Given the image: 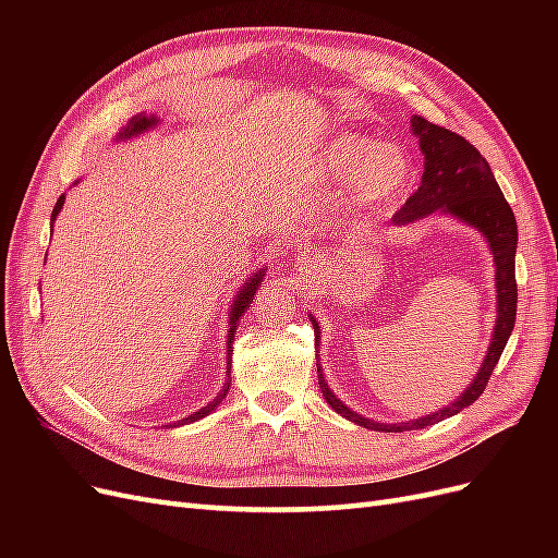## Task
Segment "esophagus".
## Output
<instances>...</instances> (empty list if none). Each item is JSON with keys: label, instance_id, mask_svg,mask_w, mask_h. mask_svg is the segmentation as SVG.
<instances>
[{"label": "esophagus", "instance_id": "1", "mask_svg": "<svg viewBox=\"0 0 558 558\" xmlns=\"http://www.w3.org/2000/svg\"><path fill=\"white\" fill-rule=\"evenodd\" d=\"M298 265H300V267H314V265H316V258H312V256L298 258Z\"/></svg>", "mask_w": 558, "mask_h": 558}]
</instances>
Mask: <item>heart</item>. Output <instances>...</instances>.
I'll return each mask as SVG.
<instances>
[{"instance_id":"heart-1","label":"heart","mask_w":558,"mask_h":558,"mask_svg":"<svg viewBox=\"0 0 558 558\" xmlns=\"http://www.w3.org/2000/svg\"><path fill=\"white\" fill-rule=\"evenodd\" d=\"M320 179L344 183V207L367 211L388 205L412 181V158L398 144H377L359 132H340L318 150Z\"/></svg>"}]
</instances>
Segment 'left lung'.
Instances as JSON below:
<instances>
[{"mask_svg": "<svg viewBox=\"0 0 558 558\" xmlns=\"http://www.w3.org/2000/svg\"><path fill=\"white\" fill-rule=\"evenodd\" d=\"M412 132L418 140V148L424 154V177H421V185L414 195L404 202L400 211L393 216V226H410L421 218H428L433 214H445L456 218L470 228L482 232V238L488 242V251H492L496 263V326L492 335V344H488L486 356L482 361L480 373L475 375L465 391L449 402L447 408L437 410L433 414L418 416L412 421H400V424H379L375 418H367L337 398L324 377L320 369V328L316 318L310 314V320L316 335V373H318V386L330 408L359 424L367 430H381V433H402L414 428H426L437 424V421L449 418L459 414L461 410L470 408L475 402L488 384V377L496 369V363L500 353L508 344L514 318H517V279H514V253H517V221L514 214L508 205V199L502 197L500 185L496 183V177L492 167L482 158L480 150L472 146L461 134L451 130H445L440 125L428 123L426 118L414 116L412 118Z\"/></svg>", "mask_w": 558, "mask_h": 558, "instance_id": "obj_1", "label": "left lung"}]
</instances>
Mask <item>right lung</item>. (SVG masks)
<instances>
[{
	"label": "right lung",
	"mask_w": 558,
	"mask_h": 558,
	"mask_svg": "<svg viewBox=\"0 0 558 558\" xmlns=\"http://www.w3.org/2000/svg\"><path fill=\"white\" fill-rule=\"evenodd\" d=\"M160 123V118L158 116H154V113H137V116H132L130 121H128V125L125 128H121L118 130V134H116V142H128V140H132V137H140L142 132H148V130H154L156 125ZM64 207V193L58 197V202H56V207H53V214H50V223H56V218H58V214H60V209ZM48 256V253H46ZM263 277H265V269L260 267L258 272H253L248 279H246V283L242 286V289L238 291V295H234V300H232V305H230V312H228V365H226V384H223V388L221 391L216 393V398L214 400H209L205 408H199L197 412H193V414H189L185 418H179V421H174V424H170V426H162V428H177V426H185V424H193V421H199V418H205V416H209L218 404L223 402V398L228 396V388H230V363H232V359H230V351H232V342H234V335H238V326H240V318L244 316V312L251 307V302H253V295H256V291H258V286H260V281H263Z\"/></svg>",
	"instance_id": "obj_1"
}]
</instances>
